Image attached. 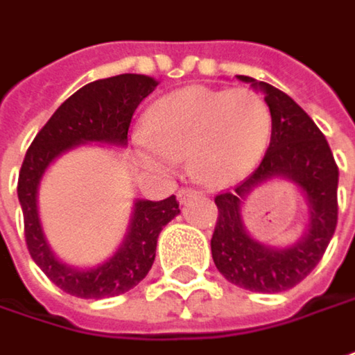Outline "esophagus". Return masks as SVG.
Instances as JSON below:
<instances>
[{"instance_id": "1", "label": "esophagus", "mask_w": 355, "mask_h": 355, "mask_svg": "<svg viewBox=\"0 0 355 355\" xmlns=\"http://www.w3.org/2000/svg\"><path fill=\"white\" fill-rule=\"evenodd\" d=\"M196 192H198V190L192 189V187H182V189H178L177 196H178V200L184 202L187 198H190V196H196Z\"/></svg>"}]
</instances>
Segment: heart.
Returning a JSON list of instances; mask_svg holds the SVG:
<instances>
[{
	"mask_svg": "<svg viewBox=\"0 0 355 355\" xmlns=\"http://www.w3.org/2000/svg\"><path fill=\"white\" fill-rule=\"evenodd\" d=\"M271 129V107L261 94L194 86L161 98L135 145L141 161L159 173H173L180 157L190 155L202 180L230 184L259 163Z\"/></svg>",
	"mask_w": 355,
	"mask_h": 355,
	"instance_id": "b5f03b06",
	"label": "heart"
}]
</instances>
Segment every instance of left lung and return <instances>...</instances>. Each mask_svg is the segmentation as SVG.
Returning <instances> with one entry per match:
<instances>
[{"instance_id": "left-lung-1", "label": "left lung", "mask_w": 355, "mask_h": 355, "mask_svg": "<svg viewBox=\"0 0 355 355\" xmlns=\"http://www.w3.org/2000/svg\"><path fill=\"white\" fill-rule=\"evenodd\" d=\"M265 92L271 107V143L259 166L232 190L216 194L218 220L212 259L222 275L255 293H281L299 285L322 259L338 224V165L311 116L287 94L267 82L239 76ZM287 176L305 190L311 218L305 238L285 250L251 240L243 230L239 206L253 186L267 178Z\"/></svg>"}]
</instances>
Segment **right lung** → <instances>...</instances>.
I'll list each match as a JSON object with an SVG mask.
<instances>
[{"mask_svg": "<svg viewBox=\"0 0 355 355\" xmlns=\"http://www.w3.org/2000/svg\"><path fill=\"white\" fill-rule=\"evenodd\" d=\"M155 86L157 82L143 74H119L82 86L44 123L23 159L17 196L23 208L27 250L44 275L72 297L110 299L143 281L155 261L161 230L180 212L177 196L173 194L161 202H135L128 238L119 251L94 269L78 271L58 261L46 245L37 212L39 180L58 155L78 143L125 145L133 112Z\"/></svg>", "mask_w": 355, "mask_h": 355, "instance_id": "add662e5", "label": "right lung"}]
</instances>
